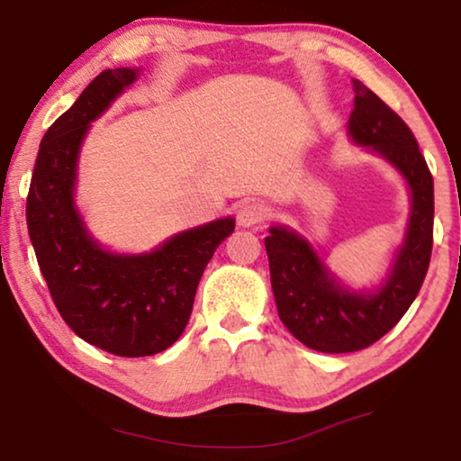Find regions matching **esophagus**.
I'll return each mask as SVG.
<instances>
[{
  "label": "esophagus",
  "instance_id": "obj_1",
  "mask_svg": "<svg viewBox=\"0 0 461 461\" xmlns=\"http://www.w3.org/2000/svg\"><path fill=\"white\" fill-rule=\"evenodd\" d=\"M268 218V207L258 201H248L237 210V222L241 226H256Z\"/></svg>",
  "mask_w": 461,
  "mask_h": 461
}]
</instances>
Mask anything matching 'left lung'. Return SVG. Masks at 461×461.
Returning a JSON list of instances; mask_svg holds the SVG:
<instances>
[{
    "label": "left lung",
    "mask_w": 461,
    "mask_h": 461,
    "mask_svg": "<svg viewBox=\"0 0 461 461\" xmlns=\"http://www.w3.org/2000/svg\"><path fill=\"white\" fill-rule=\"evenodd\" d=\"M352 90L357 96L346 136L386 161L409 191L405 235L386 273L374 287L355 289L292 226L273 224L264 239L279 319L295 339L330 355L367 348L399 323L424 283L432 251L434 182L418 140L367 86L352 79Z\"/></svg>",
    "instance_id": "1"
}]
</instances>
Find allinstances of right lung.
Instances as JSON below:
<instances>
[{
	"label": "right lung",
	"mask_w": 461,
	"mask_h": 461,
	"mask_svg": "<svg viewBox=\"0 0 461 461\" xmlns=\"http://www.w3.org/2000/svg\"><path fill=\"white\" fill-rule=\"evenodd\" d=\"M140 73L106 68L56 119L40 144L27 199L29 237L60 317L87 344L117 357L157 355L182 336L207 262L235 230V218H216L140 254L113 251L94 237L75 201L81 147Z\"/></svg>",
	"instance_id": "add662e5"
}]
</instances>
